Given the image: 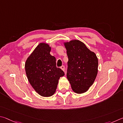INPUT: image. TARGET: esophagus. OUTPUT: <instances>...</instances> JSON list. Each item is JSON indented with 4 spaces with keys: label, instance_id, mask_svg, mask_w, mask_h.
<instances>
[{
    "label": "esophagus",
    "instance_id": "34e87169",
    "mask_svg": "<svg viewBox=\"0 0 123 123\" xmlns=\"http://www.w3.org/2000/svg\"><path fill=\"white\" fill-rule=\"evenodd\" d=\"M60 68H61V69L64 72H65V66H64V65H63V66H62L61 67H60Z\"/></svg>",
    "mask_w": 123,
    "mask_h": 123
}]
</instances>
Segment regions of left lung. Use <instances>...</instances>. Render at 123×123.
Returning a JSON list of instances; mask_svg holds the SVG:
<instances>
[{"mask_svg":"<svg viewBox=\"0 0 123 123\" xmlns=\"http://www.w3.org/2000/svg\"><path fill=\"white\" fill-rule=\"evenodd\" d=\"M64 44L68 59L67 78L74 92L84 93L93 84L97 75L98 58L80 40H72Z\"/></svg>","mask_w":123,"mask_h":123,"instance_id":"8db88e82","label":"left lung"}]
</instances>
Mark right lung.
<instances>
[{
	"label": "right lung",
	"instance_id": "1",
	"mask_svg": "<svg viewBox=\"0 0 123 123\" xmlns=\"http://www.w3.org/2000/svg\"><path fill=\"white\" fill-rule=\"evenodd\" d=\"M51 47L41 43L25 62L26 74L34 90L43 97H50L55 93L60 77L64 72L56 66V59L50 55Z\"/></svg>",
	"mask_w": 123,
	"mask_h": 123
}]
</instances>
